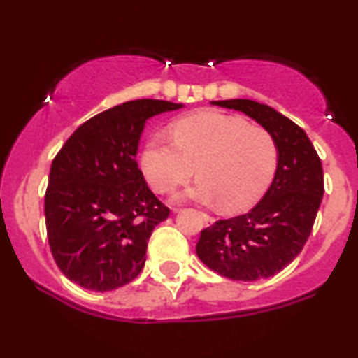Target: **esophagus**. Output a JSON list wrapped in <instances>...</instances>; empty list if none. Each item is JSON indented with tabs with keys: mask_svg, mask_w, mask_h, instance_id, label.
Segmentation results:
<instances>
[{
	"mask_svg": "<svg viewBox=\"0 0 358 358\" xmlns=\"http://www.w3.org/2000/svg\"><path fill=\"white\" fill-rule=\"evenodd\" d=\"M201 217H203V220L206 222V225H212V223L215 222V218L212 217V215H208V213H201Z\"/></svg>",
	"mask_w": 358,
	"mask_h": 358,
	"instance_id": "esophagus-1",
	"label": "esophagus"
}]
</instances>
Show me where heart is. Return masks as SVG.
Here are the masks:
<instances>
[{"instance_id": "1", "label": "heart", "mask_w": 358, "mask_h": 358, "mask_svg": "<svg viewBox=\"0 0 358 358\" xmlns=\"http://www.w3.org/2000/svg\"><path fill=\"white\" fill-rule=\"evenodd\" d=\"M173 141H145L140 166L158 193L175 190L195 173L200 178L176 201L217 203L228 213L243 212L264 195L277 168V143L265 128L220 111H203L171 127Z\"/></svg>"}]
</instances>
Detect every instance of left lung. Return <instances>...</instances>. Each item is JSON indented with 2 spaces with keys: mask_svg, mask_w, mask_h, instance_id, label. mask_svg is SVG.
<instances>
[{
  "mask_svg": "<svg viewBox=\"0 0 358 358\" xmlns=\"http://www.w3.org/2000/svg\"><path fill=\"white\" fill-rule=\"evenodd\" d=\"M242 111L273 136L277 170L262 200L240 217L201 231L196 255L222 277L240 282L270 278L302 252L324 196L322 162L299 124L252 100L210 101Z\"/></svg>",
  "mask_w": 358,
  "mask_h": 358,
  "instance_id": "obj_1",
  "label": "left lung"
}]
</instances>
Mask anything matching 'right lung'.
I'll return each instance as SVG.
<instances>
[{
  "label": "right lung",
  "instance_id": "add662e5",
  "mask_svg": "<svg viewBox=\"0 0 358 358\" xmlns=\"http://www.w3.org/2000/svg\"><path fill=\"white\" fill-rule=\"evenodd\" d=\"M163 100L127 101L81 124L51 163L45 196L51 253L64 277L110 292L143 268L150 235L170 210L138 168L150 118L183 108Z\"/></svg>",
  "mask_w": 358,
  "mask_h": 358
}]
</instances>
